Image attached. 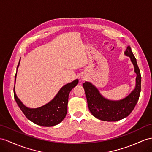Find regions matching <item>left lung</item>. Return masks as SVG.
Wrapping results in <instances>:
<instances>
[{
    "instance_id": "left-lung-1",
    "label": "left lung",
    "mask_w": 152,
    "mask_h": 152,
    "mask_svg": "<svg viewBox=\"0 0 152 152\" xmlns=\"http://www.w3.org/2000/svg\"><path fill=\"white\" fill-rule=\"evenodd\" d=\"M124 55L129 57L136 74L135 86L133 91L125 98L119 100L108 99L99 92L91 82L85 81L83 87L86 94L88 109L95 118L104 121H117L126 118L134 110L141 92V76L140 70L130 47L128 45Z\"/></svg>"
}]
</instances>
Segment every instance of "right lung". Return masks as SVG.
<instances>
[{
	"instance_id": "add662e5",
	"label": "right lung",
	"mask_w": 152,
	"mask_h": 152,
	"mask_svg": "<svg viewBox=\"0 0 152 152\" xmlns=\"http://www.w3.org/2000/svg\"><path fill=\"white\" fill-rule=\"evenodd\" d=\"M20 59L17 66V72L15 76L16 82L17 70L20 65ZM78 83L76 79L71 83L65 85L58 92L54 98L44 105L38 108H29L24 105L15 92L14 87V97L19 108L26 117L31 121L42 126H53L61 123L67 113L69 95L72 89Z\"/></svg>"
}]
</instances>
